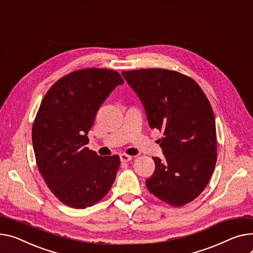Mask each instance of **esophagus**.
<instances>
[{
    "mask_svg": "<svg viewBox=\"0 0 253 253\" xmlns=\"http://www.w3.org/2000/svg\"><path fill=\"white\" fill-rule=\"evenodd\" d=\"M120 160H121L122 163H128L132 160V157L128 156V155H125V154H122V155H120Z\"/></svg>",
    "mask_w": 253,
    "mask_h": 253,
    "instance_id": "esophagus-1",
    "label": "esophagus"
}]
</instances>
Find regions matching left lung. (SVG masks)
Wrapping results in <instances>:
<instances>
[{"label":"left lung","mask_w":253,"mask_h":253,"mask_svg":"<svg viewBox=\"0 0 253 253\" xmlns=\"http://www.w3.org/2000/svg\"><path fill=\"white\" fill-rule=\"evenodd\" d=\"M139 97L148 125L163 132L164 159L154 157L156 170L145 180L150 193L181 207L208 185L216 162L215 121L209 99L190 77L166 69L123 71Z\"/></svg>","instance_id":"8db88e82"}]
</instances>
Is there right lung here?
Listing matches in <instances>:
<instances>
[{
	"mask_svg": "<svg viewBox=\"0 0 253 253\" xmlns=\"http://www.w3.org/2000/svg\"><path fill=\"white\" fill-rule=\"evenodd\" d=\"M123 83L116 71L82 69L59 79L42 100L32 126L33 149L47 187L66 206H93L116 179L119 156H98L86 144L97 111Z\"/></svg>",
	"mask_w": 253,
	"mask_h": 253,
	"instance_id": "obj_1",
	"label": "right lung"
}]
</instances>
